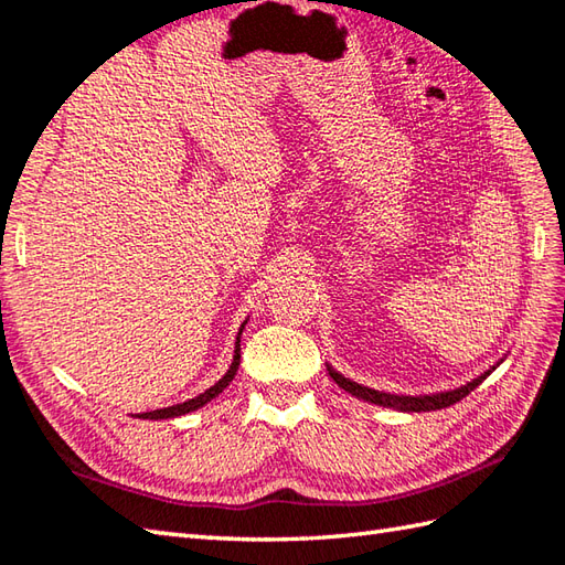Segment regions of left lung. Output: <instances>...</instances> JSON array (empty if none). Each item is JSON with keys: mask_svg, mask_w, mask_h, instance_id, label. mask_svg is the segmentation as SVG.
<instances>
[{"mask_svg": "<svg viewBox=\"0 0 565 565\" xmlns=\"http://www.w3.org/2000/svg\"><path fill=\"white\" fill-rule=\"evenodd\" d=\"M330 371V376L340 383V386L344 391H350L352 395H356V398H364L369 403H376V405H383V407H398V411H407V413H427V411H441V407H449L454 403H459L461 398H466L468 393H471L473 388H478L483 383V379L490 374H483L478 376L476 381L466 383V386L456 388V391H449V393H437V395H425V398H407V395H391V393H383V391H374V388H366V386H359V383L350 381L340 376L338 371Z\"/></svg>", "mask_w": 565, "mask_h": 565, "instance_id": "1", "label": "left lung"}]
</instances>
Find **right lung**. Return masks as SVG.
<instances>
[{"label":"right lung","mask_w":565,"mask_h":565,"mask_svg":"<svg viewBox=\"0 0 565 565\" xmlns=\"http://www.w3.org/2000/svg\"><path fill=\"white\" fill-rule=\"evenodd\" d=\"M237 366H239V338H237V350H235V359H233V366L227 369V374L215 383V386H211L206 393H201V395H196V398H191V401H186V403H179V405H170V407H162V411H150V413H142V415H138V417H142V419H164V417H177V415H184V413H191V411H196V407H201V405H206L211 398H215V395H218L227 383H231L233 379H235V374H237Z\"/></svg>","instance_id":"add662e5"}]
</instances>
